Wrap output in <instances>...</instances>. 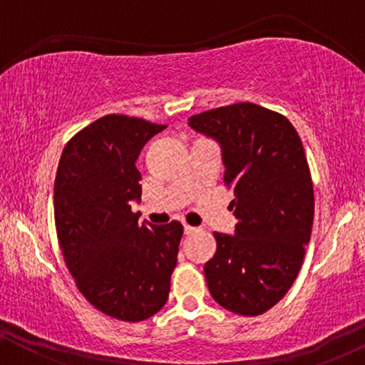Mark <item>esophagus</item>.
I'll list each match as a JSON object with an SVG mask.
<instances>
[{
    "label": "esophagus",
    "instance_id": "34e87169",
    "mask_svg": "<svg viewBox=\"0 0 365 365\" xmlns=\"http://www.w3.org/2000/svg\"><path fill=\"white\" fill-rule=\"evenodd\" d=\"M183 230H185V235H192V233L197 232V228H194V226L190 225H183Z\"/></svg>",
    "mask_w": 365,
    "mask_h": 365
}]
</instances>
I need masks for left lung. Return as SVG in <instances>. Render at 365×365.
<instances>
[{
    "label": "left lung",
    "mask_w": 365,
    "mask_h": 365,
    "mask_svg": "<svg viewBox=\"0 0 365 365\" xmlns=\"http://www.w3.org/2000/svg\"><path fill=\"white\" fill-rule=\"evenodd\" d=\"M221 144L225 185L238 223L215 232L216 254L204 266L212 299L240 316H261L290 290L311 240L314 185L299 133L287 116L254 103L188 118Z\"/></svg>",
    "instance_id": "1"
}]
</instances>
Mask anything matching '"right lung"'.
Segmentation results:
<instances>
[{
    "label": "right lung",
    "instance_id": "add662e5",
    "mask_svg": "<svg viewBox=\"0 0 365 365\" xmlns=\"http://www.w3.org/2000/svg\"><path fill=\"white\" fill-rule=\"evenodd\" d=\"M166 128L144 118L106 115L66 142L54 178V223L78 292L98 311L139 322L170 295L183 226L139 225L135 161L145 142Z\"/></svg>",
    "mask_w": 365,
    "mask_h": 365
}]
</instances>
